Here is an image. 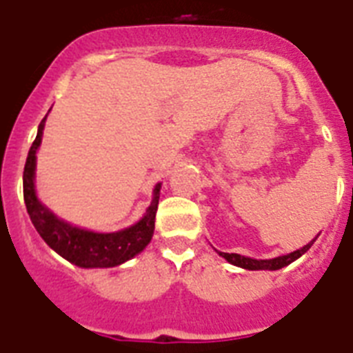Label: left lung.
<instances>
[{
    "label": "left lung",
    "instance_id": "1",
    "mask_svg": "<svg viewBox=\"0 0 353 353\" xmlns=\"http://www.w3.org/2000/svg\"><path fill=\"white\" fill-rule=\"evenodd\" d=\"M315 242V239L312 242H308L306 246L297 250V252L290 253V255H283V256H277V259H270V261H256V259H250V256H242L239 253H221V256H224L225 261L231 262V264H235V266H241L244 270H281V268L288 266L292 264L295 259L306 253L312 248V244Z\"/></svg>",
    "mask_w": 353,
    "mask_h": 353
}]
</instances>
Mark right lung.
<instances>
[{
  "mask_svg": "<svg viewBox=\"0 0 353 353\" xmlns=\"http://www.w3.org/2000/svg\"><path fill=\"white\" fill-rule=\"evenodd\" d=\"M45 118L38 128L36 140L29 149V157L23 169V199L30 221L39 236L56 253L80 268H112L129 261L148 246L154 231V216L159 210L160 184L154 188V199L148 208V213L140 222L117 233H94L67 224L54 216L47 208L39 204L34 191V168L36 151L43 134Z\"/></svg>",
  "mask_w": 353,
  "mask_h": 353,
  "instance_id": "obj_1",
  "label": "right lung"
}]
</instances>
